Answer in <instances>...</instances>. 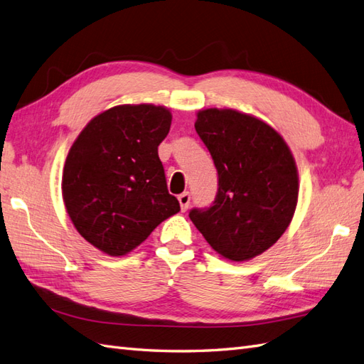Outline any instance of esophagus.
<instances>
[{
  "label": "esophagus",
  "mask_w": 364,
  "mask_h": 364,
  "mask_svg": "<svg viewBox=\"0 0 364 364\" xmlns=\"http://www.w3.org/2000/svg\"><path fill=\"white\" fill-rule=\"evenodd\" d=\"M179 203H181V210L182 211H186L188 210V206H190V200H191V196H190V193L188 191H185V193H182V194H179Z\"/></svg>",
  "instance_id": "1"
}]
</instances>
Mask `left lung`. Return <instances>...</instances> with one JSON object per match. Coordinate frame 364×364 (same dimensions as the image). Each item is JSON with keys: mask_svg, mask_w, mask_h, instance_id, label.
<instances>
[{"mask_svg": "<svg viewBox=\"0 0 364 364\" xmlns=\"http://www.w3.org/2000/svg\"><path fill=\"white\" fill-rule=\"evenodd\" d=\"M219 176L210 208L190 219L222 257L250 260L276 243L299 198L296 161L283 137L263 121L231 109H206L194 124Z\"/></svg>", "mask_w": 364, "mask_h": 364, "instance_id": "obj_1", "label": "left lung"}]
</instances>
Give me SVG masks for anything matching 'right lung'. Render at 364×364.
Returning a JSON list of instances; mask_svg holds the SVG:
<instances>
[{
    "label": "right lung",
    "mask_w": 364,
    "mask_h": 364,
    "mask_svg": "<svg viewBox=\"0 0 364 364\" xmlns=\"http://www.w3.org/2000/svg\"><path fill=\"white\" fill-rule=\"evenodd\" d=\"M170 125L165 107L117 105L93 117L68 151L67 213L77 232L102 252L125 255L181 211L158 154Z\"/></svg>",
    "instance_id": "obj_1"
}]
</instances>
